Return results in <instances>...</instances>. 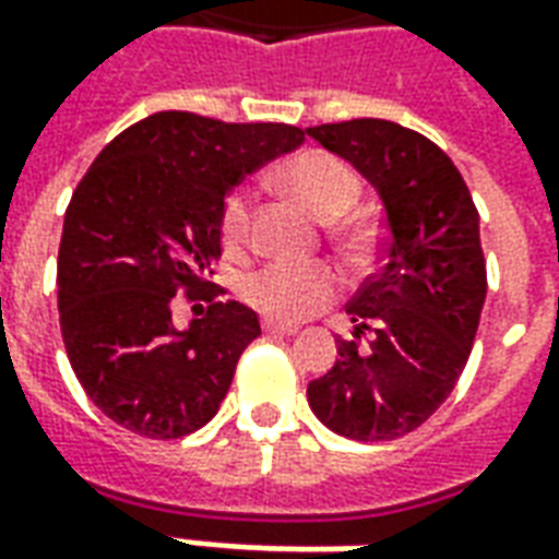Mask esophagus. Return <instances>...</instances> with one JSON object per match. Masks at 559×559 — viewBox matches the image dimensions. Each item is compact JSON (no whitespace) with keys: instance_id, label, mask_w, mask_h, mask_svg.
<instances>
[{"instance_id":"1","label":"esophagus","mask_w":559,"mask_h":559,"mask_svg":"<svg viewBox=\"0 0 559 559\" xmlns=\"http://www.w3.org/2000/svg\"><path fill=\"white\" fill-rule=\"evenodd\" d=\"M263 332H266V335H296L299 326H290V323H275V320H263Z\"/></svg>"}]
</instances>
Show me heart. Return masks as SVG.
Segmentation results:
<instances>
[{
    "instance_id": "b5f03b06",
    "label": "heart",
    "mask_w": 559,
    "mask_h": 559,
    "mask_svg": "<svg viewBox=\"0 0 559 559\" xmlns=\"http://www.w3.org/2000/svg\"><path fill=\"white\" fill-rule=\"evenodd\" d=\"M281 182L323 221L347 215L362 191L356 173L326 152H302L281 173ZM221 239L230 251H239L251 239V194L242 188L233 191L221 206ZM353 239H365V230H353ZM335 290H338L335 269H329L326 263H305V260H272L242 281L245 302L269 320H281V323H296L317 314L332 302Z\"/></svg>"
}]
</instances>
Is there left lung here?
Here are the masks:
<instances>
[{"mask_svg":"<svg viewBox=\"0 0 559 559\" xmlns=\"http://www.w3.org/2000/svg\"><path fill=\"white\" fill-rule=\"evenodd\" d=\"M308 138L362 173L386 212L383 263L347 305L356 338L338 341L308 404L341 437L383 443L416 431L467 365L488 290L479 212L443 148L399 122L353 119Z\"/></svg>","mask_w":559,"mask_h":559,"instance_id":"obj_1","label":"left lung"}]
</instances>
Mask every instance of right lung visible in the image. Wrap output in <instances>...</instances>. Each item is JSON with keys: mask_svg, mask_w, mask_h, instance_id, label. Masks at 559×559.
Wrapping results in <instances>:
<instances>
[{"mask_svg": "<svg viewBox=\"0 0 559 559\" xmlns=\"http://www.w3.org/2000/svg\"><path fill=\"white\" fill-rule=\"evenodd\" d=\"M302 128L218 122L164 110L92 160L59 242V323L92 404L128 431L173 440L203 428L227 395L260 320L212 302L185 329L173 296L215 290L221 206L248 173L302 146Z\"/></svg>", "mask_w": 559, "mask_h": 559, "instance_id": "right-lung-1", "label": "right lung"}]
</instances>
